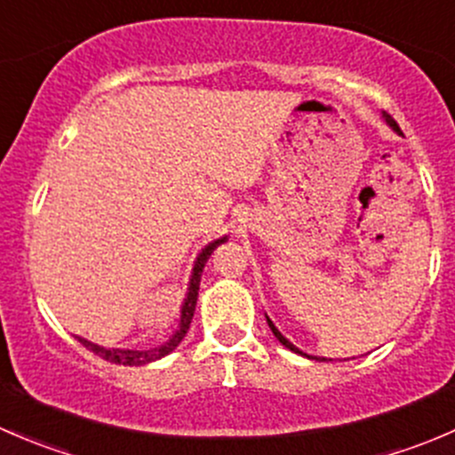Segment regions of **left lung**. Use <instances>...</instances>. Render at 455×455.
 Masks as SVG:
<instances>
[{
  "label": "left lung",
  "mask_w": 455,
  "mask_h": 455,
  "mask_svg": "<svg viewBox=\"0 0 455 455\" xmlns=\"http://www.w3.org/2000/svg\"><path fill=\"white\" fill-rule=\"evenodd\" d=\"M383 118H385V123H387V125H389V127H392V130H394V132H398V125H396V123H394V118H392V116H389V114H385V112H383ZM266 321H268V328H270V330H273V334H275V337H277V341H279V343H282V346H283V347H288V350H291V352H295V355H301V356H308V359H315V361H332V359H323V356H310V355H306V352H301V350H299V347H297V346H292V343H291V341H288V339H286V337H283V334H282V332H279V330H277V328H275V323H273V321H270V319H268V316H266Z\"/></svg>",
  "instance_id": "8db88e82"
}]
</instances>
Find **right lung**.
I'll return each instance as SVG.
<instances>
[{"instance_id":"add662e5","label":"right lung","mask_w":455,"mask_h":455,"mask_svg":"<svg viewBox=\"0 0 455 455\" xmlns=\"http://www.w3.org/2000/svg\"><path fill=\"white\" fill-rule=\"evenodd\" d=\"M228 237H220V240H213L211 244H206L202 249V253L196 257V264L194 270H191V279H189V288H187V297H185V304L180 308V321H178V330L172 334L167 343H163L160 347H151V350H121V347H103V346H96V343L87 341V339L79 337V341L84 343L90 352L99 355L100 359L109 361V363H118V365H147L151 361H158L163 356H167L169 352H173L178 347V343L185 339L187 330H189L191 319H194L196 313V301H198V291H200V277H202V270H204V264L209 261L211 253L218 249L220 244H224Z\"/></svg>"}]
</instances>
